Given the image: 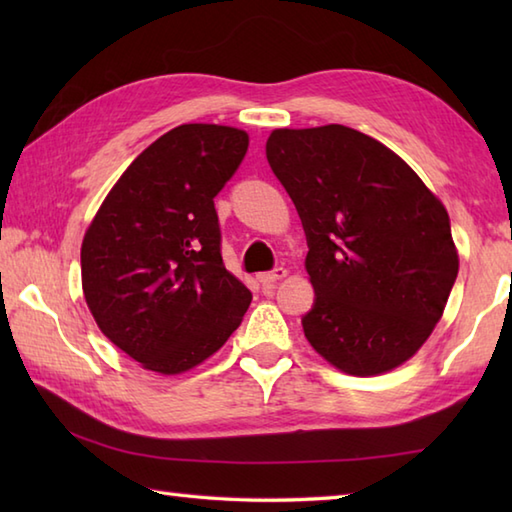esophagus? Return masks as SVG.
<instances>
[{
    "mask_svg": "<svg viewBox=\"0 0 512 512\" xmlns=\"http://www.w3.org/2000/svg\"><path fill=\"white\" fill-rule=\"evenodd\" d=\"M286 275H288L286 268H275V270H270V273L257 275V279H259V284H262V286H275L277 281L284 279Z\"/></svg>",
    "mask_w": 512,
    "mask_h": 512,
    "instance_id": "obj_1",
    "label": "esophagus"
}]
</instances>
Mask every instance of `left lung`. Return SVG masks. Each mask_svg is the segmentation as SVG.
Wrapping results in <instances>:
<instances>
[{"mask_svg": "<svg viewBox=\"0 0 512 512\" xmlns=\"http://www.w3.org/2000/svg\"><path fill=\"white\" fill-rule=\"evenodd\" d=\"M266 158L308 239L310 345L350 376L409 361L460 268L438 195L389 147L345 125L273 129Z\"/></svg>", "mask_w": 512, "mask_h": 512, "instance_id": "1", "label": "left lung"}]
</instances>
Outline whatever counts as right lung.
<instances>
[{
    "label": "right lung",
    "mask_w": 512,
    "mask_h": 512,
    "mask_svg": "<svg viewBox=\"0 0 512 512\" xmlns=\"http://www.w3.org/2000/svg\"><path fill=\"white\" fill-rule=\"evenodd\" d=\"M246 149L244 129L173 127L123 171L85 231V303L107 339L149 372L176 376L204 363L250 306V290L222 262L213 204Z\"/></svg>",
    "instance_id": "1"
}]
</instances>
